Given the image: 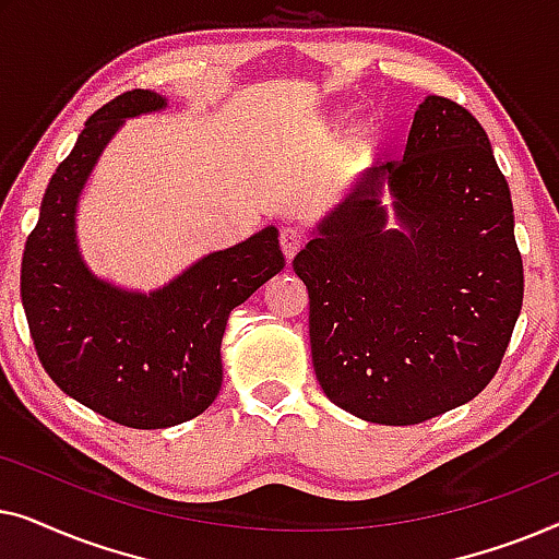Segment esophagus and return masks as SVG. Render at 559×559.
Segmentation results:
<instances>
[{
	"mask_svg": "<svg viewBox=\"0 0 559 559\" xmlns=\"http://www.w3.org/2000/svg\"><path fill=\"white\" fill-rule=\"evenodd\" d=\"M302 243H305V231H302V228L285 226L280 231V247H282V254H285L287 259H293L297 251L302 249Z\"/></svg>",
	"mask_w": 559,
	"mask_h": 559,
	"instance_id": "1",
	"label": "esophagus"
}]
</instances>
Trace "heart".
Returning <instances> with one entry per match:
<instances>
[{"instance_id": "obj_1", "label": "heart", "mask_w": 559, "mask_h": 559, "mask_svg": "<svg viewBox=\"0 0 559 559\" xmlns=\"http://www.w3.org/2000/svg\"><path fill=\"white\" fill-rule=\"evenodd\" d=\"M364 140V129H354V136H350V142H361Z\"/></svg>"}]
</instances>
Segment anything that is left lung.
I'll list each match as a JSON object with an SVG mask.
<instances>
[{
	"label": "left lung",
	"instance_id": "8db88e82",
	"mask_svg": "<svg viewBox=\"0 0 559 559\" xmlns=\"http://www.w3.org/2000/svg\"><path fill=\"white\" fill-rule=\"evenodd\" d=\"M400 229L385 228L383 186ZM293 270L310 295L316 377L377 425L461 407L499 371L524 297L509 182L461 104L427 96L402 159L366 170Z\"/></svg>",
	"mask_w": 559,
	"mask_h": 559
}]
</instances>
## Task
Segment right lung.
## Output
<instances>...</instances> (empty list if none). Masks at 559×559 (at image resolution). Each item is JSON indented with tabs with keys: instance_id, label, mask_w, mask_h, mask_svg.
I'll list each match as a JSON object with an SVG mask.
<instances>
[{
	"instance_id": "obj_1",
	"label": "right lung",
	"mask_w": 559,
	"mask_h": 559,
	"mask_svg": "<svg viewBox=\"0 0 559 559\" xmlns=\"http://www.w3.org/2000/svg\"><path fill=\"white\" fill-rule=\"evenodd\" d=\"M155 91H127L86 121L43 195L22 254L20 293L37 358L83 407L134 430L188 423L216 400L221 338L236 305L282 272L277 228L213 251L152 293L98 280L75 239L81 190L124 119L159 111Z\"/></svg>"
}]
</instances>
